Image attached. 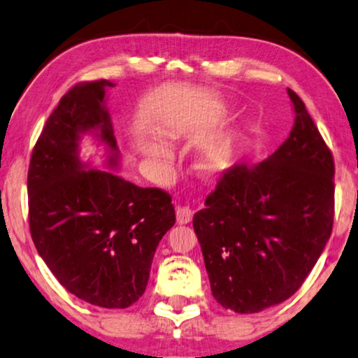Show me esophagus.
Here are the masks:
<instances>
[{
    "label": "esophagus",
    "mask_w": 358,
    "mask_h": 358,
    "mask_svg": "<svg viewBox=\"0 0 358 358\" xmlns=\"http://www.w3.org/2000/svg\"><path fill=\"white\" fill-rule=\"evenodd\" d=\"M191 219H193V210L188 206H180V208H177V222L180 225L189 224Z\"/></svg>",
    "instance_id": "1"
}]
</instances>
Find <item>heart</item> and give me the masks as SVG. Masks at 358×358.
I'll return each mask as SVG.
<instances>
[{
    "label": "heart",
    "instance_id": "1",
    "mask_svg": "<svg viewBox=\"0 0 358 358\" xmlns=\"http://www.w3.org/2000/svg\"><path fill=\"white\" fill-rule=\"evenodd\" d=\"M188 133V127L185 123L172 122L167 127V134L172 139H181ZM144 150L152 159L154 162L160 165H169L173 160V152L167 144L160 139L150 138L144 143ZM235 160V145L231 143L220 144L217 148L208 150L199 157V170L206 175H219L224 173Z\"/></svg>",
    "mask_w": 358,
    "mask_h": 358
}]
</instances>
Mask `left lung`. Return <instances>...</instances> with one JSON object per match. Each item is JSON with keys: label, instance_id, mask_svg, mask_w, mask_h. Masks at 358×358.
<instances>
[{"label": "left lung", "instance_id": "obj_1", "mask_svg": "<svg viewBox=\"0 0 358 358\" xmlns=\"http://www.w3.org/2000/svg\"><path fill=\"white\" fill-rule=\"evenodd\" d=\"M287 92L289 138L263 162L229 169L193 217L214 299L241 315L294 295L332 230L334 160L305 103Z\"/></svg>", "mask_w": 358, "mask_h": 358}]
</instances>
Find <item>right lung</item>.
<instances>
[{
    "instance_id": "obj_1",
    "label": "right lung",
    "mask_w": 358,
    "mask_h": 358,
    "mask_svg": "<svg viewBox=\"0 0 358 358\" xmlns=\"http://www.w3.org/2000/svg\"><path fill=\"white\" fill-rule=\"evenodd\" d=\"M110 80L78 84L64 94L35 144L27 175L30 235L64 289L102 308H128L144 294L162 236L173 227L170 194L141 188L79 157L83 136L120 167L107 108Z\"/></svg>"
}]
</instances>
